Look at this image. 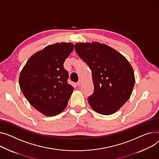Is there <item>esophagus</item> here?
Returning a JSON list of instances; mask_svg holds the SVG:
<instances>
[{"label": "esophagus", "mask_w": 159, "mask_h": 159, "mask_svg": "<svg viewBox=\"0 0 159 159\" xmlns=\"http://www.w3.org/2000/svg\"><path fill=\"white\" fill-rule=\"evenodd\" d=\"M82 85V80H79L77 82V86H80Z\"/></svg>", "instance_id": "obj_1"}]
</instances>
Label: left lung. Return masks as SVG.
Segmentation results:
<instances>
[{"mask_svg": "<svg viewBox=\"0 0 159 159\" xmlns=\"http://www.w3.org/2000/svg\"><path fill=\"white\" fill-rule=\"evenodd\" d=\"M75 50L92 71L94 92L88 98L90 106L103 115L118 111L130 97L134 86L129 62L114 49L97 42L77 43Z\"/></svg>", "mask_w": 159, "mask_h": 159, "instance_id": "left-lung-1", "label": "left lung"}]
</instances>
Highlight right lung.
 I'll use <instances>...</instances> for the list:
<instances>
[{
	"label": "right lung",
	"mask_w": 159,
	"mask_h": 159,
	"mask_svg": "<svg viewBox=\"0 0 159 159\" xmlns=\"http://www.w3.org/2000/svg\"><path fill=\"white\" fill-rule=\"evenodd\" d=\"M74 45L56 43L32 56L20 72L19 84L30 105L45 116L65 110L73 88L68 83V72L63 67Z\"/></svg>",
	"instance_id": "obj_1"
}]
</instances>
